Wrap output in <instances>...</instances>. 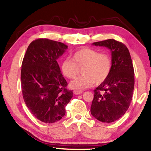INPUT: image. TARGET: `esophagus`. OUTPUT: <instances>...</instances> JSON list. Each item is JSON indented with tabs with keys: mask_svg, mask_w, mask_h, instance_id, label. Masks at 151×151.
Segmentation results:
<instances>
[{
	"mask_svg": "<svg viewBox=\"0 0 151 151\" xmlns=\"http://www.w3.org/2000/svg\"><path fill=\"white\" fill-rule=\"evenodd\" d=\"M82 92H83V91H79V90H75V91H73V93L75 94V95L81 94Z\"/></svg>",
	"mask_w": 151,
	"mask_h": 151,
	"instance_id": "34e87169",
	"label": "esophagus"
}]
</instances>
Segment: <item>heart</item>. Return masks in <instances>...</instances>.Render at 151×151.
<instances>
[{"label":"heart","mask_w":151,"mask_h":151,"mask_svg":"<svg viewBox=\"0 0 151 151\" xmlns=\"http://www.w3.org/2000/svg\"><path fill=\"white\" fill-rule=\"evenodd\" d=\"M61 70L63 75L69 79L77 77L82 70L83 76L71 81L70 86L73 89L83 90L91 87L94 82L101 84L108 78L111 70V60L106 53L83 49L74 53L72 60H64Z\"/></svg>","instance_id":"obj_1"}]
</instances>
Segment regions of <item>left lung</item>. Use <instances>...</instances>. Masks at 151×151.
<instances>
[{
  "instance_id": "obj_1",
  "label": "left lung",
  "mask_w": 151,
  "mask_h": 151,
  "mask_svg": "<svg viewBox=\"0 0 151 151\" xmlns=\"http://www.w3.org/2000/svg\"><path fill=\"white\" fill-rule=\"evenodd\" d=\"M92 45L110 49L111 70L108 78L94 90L91 113L102 122H113L125 114L132 100L135 79L131 55L125 45L114 39Z\"/></svg>"
}]
</instances>
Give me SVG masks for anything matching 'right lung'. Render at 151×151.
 <instances>
[{"label":"right lung","instance_id":"right-lung-1","mask_svg":"<svg viewBox=\"0 0 151 151\" xmlns=\"http://www.w3.org/2000/svg\"><path fill=\"white\" fill-rule=\"evenodd\" d=\"M67 45L47 38L29 45L22 63L21 87L31 113L45 123H54L65 115V106L73 97L61 73L57 60Z\"/></svg>","mask_w":151,"mask_h":151}]
</instances>
